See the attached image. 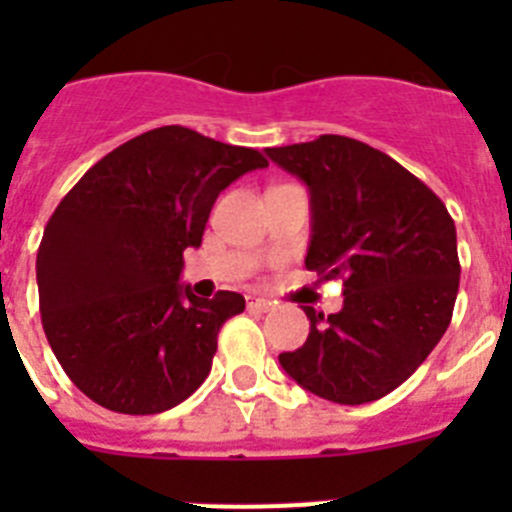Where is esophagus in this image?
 <instances>
[{
    "label": "esophagus",
    "instance_id": "1",
    "mask_svg": "<svg viewBox=\"0 0 512 512\" xmlns=\"http://www.w3.org/2000/svg\"><path fill=\"white\" fill-rule=\"evenodd\" d=\"M246 305L248 310H256V312L271 310V302L264 300V297H246Z\"/></svg>",
    "mask_w": 512,
    "mask_h": 512
}]
</instances>
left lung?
Instances as JSON below:
<instances>
[{"label": "left lung", "instance_id": "obj_1", "mask_svg": "<svg viewBox=\"0 0 512 512\" xmlns=\"http://www.w3.org/2000/svg\"><path fill=\"white\" fill-rule=\"evenodd\" d=\"M310 189L305 266L343 279V307H302L310 336L279 354L312 395L364 405L400 387L446 333L459 292L456 228L431 189L395 158L346 135L266 148Z\"/></svg>", "mask_w": 512, "mask_h": 512}]
</instances>
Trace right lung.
I'll list each match as a JSON object with an SVG mask.
<instances>
[{"mask_svg":"<svg viewBox=\"0 0 512 512\" xmlns=\"http://www.w3.org/2000/svg\"><path fill=\"white\" fill-rule=\"evenodd\" d=\"M269 166L182 125L122 143L56 207L38 248L40 318L63 372L115 413L156 415L210 374L238 292L200 300L179 284L184 251L202 243L217 194Z\"/></svg>","mask_w":512,"mask_h":512,"instance_id":"add662e5","label":"right lung"}]
</instances>
